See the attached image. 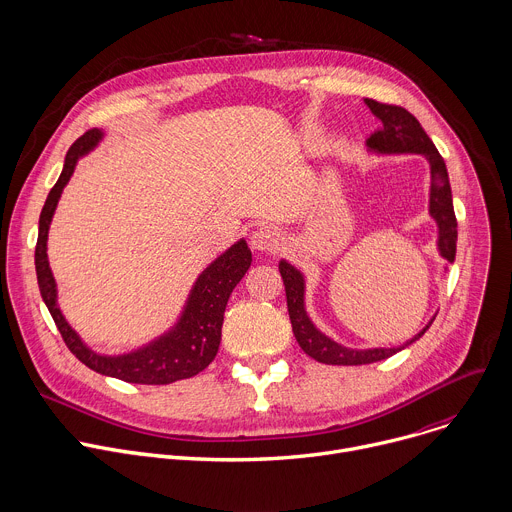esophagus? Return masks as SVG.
Returning <instances> with one entry per match:
<instances>
[{
	"instance_id": "34e87169",
	"label": "esophagus",
	"mask_w": 512,
	"mask_h": 512,
	"mask_svg": "<svg viewBox=\"0 0 512 512\" xmlns=\"http://www.w3.org/2000/svg\"><path fill=\"white\" fill-rule=\"evenodd\" d=\"M250 246L258 252H276L282 246V236L272 226H262L250 236Z\"/></svg>"
}]
</instances>
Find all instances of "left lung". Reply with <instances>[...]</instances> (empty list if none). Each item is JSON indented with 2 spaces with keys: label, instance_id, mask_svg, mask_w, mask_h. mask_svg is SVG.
<instances>
[{
  "label": "left lung",
  "instance_id": "left-lung-1",
  "mask_svg": "<svg viewBox=\"0 0 512 512\" xmlns=\"http://www.w3.org/2000/svg\"><path fill=\"white\" fill-rule=\"evenodd\" d=\"M365 105L369 111L379 119L381 129L375 131L367 139V151L377 153V155H424L426 161L430 163V216L438 226V252L446 262H454L456 256V240H458V224L454 216V206H452V189H450V179L446 171V163L442 155L438 153L436 145L432 139L426 135L422 129L420 121L407 113L401 107L395 105H383V102H377L373 98H365ZM280 276L284 280V290H286V304H288V317L292 325V333L300 345V349L313 357L319 363L325 365H365V363H375L381 359H387L407 345L416 343L434 323L436 317L430 319V323L410 341H405L399 347H373V349H351L345 347L325 333H321L315 323L311 321L309 313H306L304 306V274L292 266L286 260L278 262Z\"/></svg>",
  "mask_w": 512,
  "mask_h": 512
}]
</instances>
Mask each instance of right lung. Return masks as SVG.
I'll use <instances>...</instances> for the list:
<instances>
[{"label": "right lung", "mask_w": 512, "mask_h": 512, "mask_svg": "<svg viewBox=\"0 0 512 512\" xmlns=\"http://www.w3.org/2000/svg\"><path fill=\"white\" fill-rule=\"evenodd\" d=\"M102 137H105V131L90 129L72 143L66 153L62 173L46 197L40 214L36 244V274L40 294L66 347L72 351V355H76L78 361H82L92 371L143 385H167L179 379L193 377L214 361L220 349L228 298L252 264V252L246 240H238L197 276L191 292L187 294L177 323L169 331L131 353L100 355L92 351L68 325L58 306L56 280L46 254L48 230L58 206V199L66 183L70 181L78 159L90 153L102 141Z\"/></svg>", "instance_id": "right-lung-1"}]
</instances>
